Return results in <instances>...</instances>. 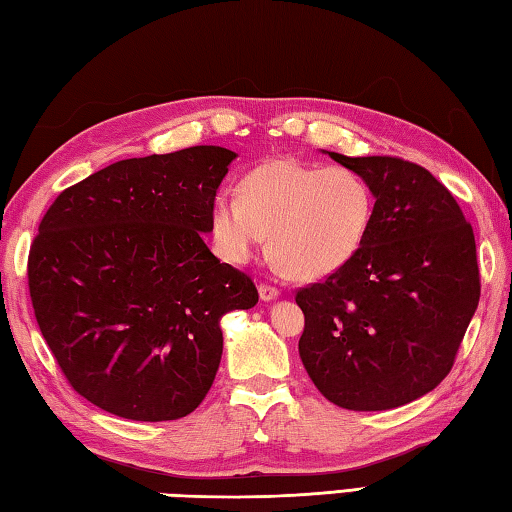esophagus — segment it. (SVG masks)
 <instances>
[{"label": "esophagus", "mask_w": 512, "mask_h": 512, "mask_svg": "<svg viewBox=\"0 0 512 512\" xmlns=\"http://www.w3.org/2000/svg\"><path fill=\"white\" fill-rule=\"evenodd\" d=\"M259 298H262L264 302H273L280 298V289L271 287V284H259Z\"/></svg>", "instance_id": "34e87169"}]
</instances>
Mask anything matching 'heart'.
<instances>
[{
    "label": "heart",
    "instance_id": "1",
    "mask_svg": "<svg viewBox=\"0 0 512 512\" xmlns=\"http://www.w3.org/2000/svg\"><path fill=\"white\" fill-rule=\"evenodd\" d=\"M375 189L348 167H320L296 158L266 160L212 203L216 246L246 264L268 235V255L293 280H323L366 246L375 223Z\"/></svg>",
    "mask_w": 512,
    "mask_h": 512
}]
</instances>
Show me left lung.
Here are the masks:
<instances>
[{
	"label": "left lung",
	"mask_w": 512,
	"mask_h": 512,
	"mask_svg": "<svg viewBox=\"0 0 512 512\" xmlns=\"http://www.w3.org/2000/svg\"><path fill=\"white\" fill-rule=\"evenodd\" d=\"M323 153L368 178L377 210L361 253L298 291L302 366L341 409H397L447 377L479 305L472 225L418 164Z\"/></svg>",
	"instance_id": "obj_1"
}]
</instances>
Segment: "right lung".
I'll list each match as a JSON object with an SVG mask.
<instances>
[{"mask_svg":"<svg viewBox=\"0 0 512 512\" xmlns=\"http://www.w3.org/2000/svg\"><path fill=\"white\" fill-rule=\"evenodd\" d=\"M235 151L192 146L110 164L65 189L29 253L40 332L74 391L126 420L162 422L205 400L221 318L257 305L246 273L205 244Z\"/></svg>","mask_w":512,"mask_h":512,"instance_id":"right-lung-1","label":"right lung"}]
</instances>
